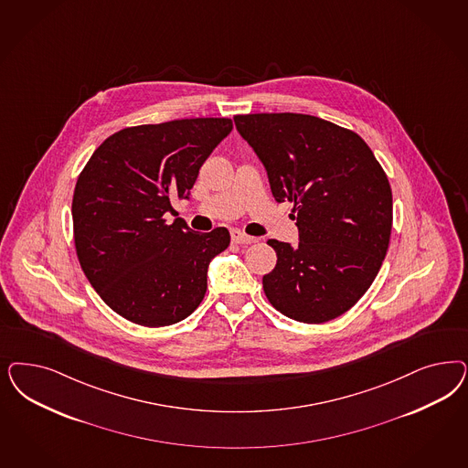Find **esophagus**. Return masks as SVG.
Masks as SVG:
<instances>
[{
  "instance_id": "esophagus-1",
  "label": "esophagus",
  "mask_w": 468,
  "mask_h": 468,
  "mask_svg": "<svg viewBox=\"0 0 468 468\" xmlns=\"http://www.w3.org/2000/svg\"><path fill=\"white\" fill-rule=\"evenodd\" d=\"M230 238H232V241L236 242V244H251V242H257L255 238L244 234V232L238 230V229H234V230L230 232Z\"/></svg>"
}]
</instances>
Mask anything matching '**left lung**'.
I'll return each instance as SVG.
<instances>
[{
  "label": "left lung",
  "mask_w": 468,
  "mask_h": 468,
  "mask_svg": "<svg viewBox=\"0 0 468 468\" xmlns=\"http://www.w3.org/2000/svg\"><path fill=\"white\" fill-rule=\"evenodd\" d=\"M267 168L271 195L292 203L300 244L271 239L267 300L282 315L324 324L367 292L389 248L391 186L356 133L303 113L236 115Z\"/></svg>",
  "instance_id": "obj_1"
}]
</instances>
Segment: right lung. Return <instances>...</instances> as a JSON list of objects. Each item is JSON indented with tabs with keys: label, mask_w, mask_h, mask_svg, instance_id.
Returning a JSON list of instances; mask_svg holds the SVG:
<instances>
[{
	"label": "right lung",
	"mask_w": 468,
	"mask_h": 468,
	"mask_svg": "<svg viewBox=\"0 0 468 468\" xmlns=\"http://www.w3.org/2000/svg\"><path fill=\"white\" fill-rule=\"evenodd\" d=\"M232 131L230 119L125 127L106 137L79 174L72 197L77 258L90 286L121 317L165 327L189 317L207 292L226 227L197 234L166 213L187 197L199 166Z\"/></svg>",
	"instance_id": "add662e5"
}]
</instances>
